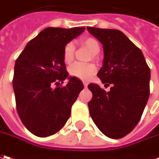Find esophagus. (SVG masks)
I'll use <instances>...</instances> for the list:
<instances>
[{
	"label": "esophagus",
	"instance_id": "esophagus-1",
	"mask_svg": "<svg viewBox=\"0 0 159 159\" xmlns=\"http://www.w3.org/2000/svg\"><path fill=\"white\" fill-rule=\"evenodd\" d=\"M83 85H84V87L86 88V87H88V82H86V81H83Z\"/></svg>",
	"mask_w": 159,
	"mask_h": 159
}]
</instances>
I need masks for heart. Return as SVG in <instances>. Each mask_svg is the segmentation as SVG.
<instances>
[{
    "mask_svg": "<svg viewBox=\"0 0 159 159\" xmlns=\"http://www.w3.org/2000/svg\"><path fill=\"white\" fill-rule=\"evenodd\" d=\"M81 44L86 46L89 50L95 55L100 51V44L98 40L94 37H84L80 40ZM75 55V46L72 42H68L64 48V61L65 64H70L73 61ZM95 66L93 64H83L80 62H76L71 64L69 69L70 76L78 78L82 80H89L95 72Z\"/></svg>",
    "mask_w": 159,
    "mask_h": 159,
    "instance_id": "1",
    "label": "heart"
}]
</instances>
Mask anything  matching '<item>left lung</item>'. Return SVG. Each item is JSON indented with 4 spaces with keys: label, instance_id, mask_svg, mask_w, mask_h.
Here are the masks:
<instances>
[{
    "label": "left lung",
    "instance_id": "8db88e82",
    "mask_svg": "<svg viewBox=\"0 0 159 159\" xmlns=\"http://www.w3.org/2000/svg\"><path fill=\"white\" fill-rule=\"evenodd\" d=\"M87 28L104 51L97 76L102 84L111 85L109 92L96 84L88 86L93 94L89 113L103 134L119 139L141 119L150 96V70L141 49L119 30Z\"/></svg>",
    "mask_w": 159,
    "mask_h": 159
}]
</instances>
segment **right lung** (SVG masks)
Wrapping results in <instances>:
<instances>
[{"mask_svg":"<svg viewBox=\"0 0 159 159\" xmlns=\"http://www.w3.org/2000/svg\"><path fill=\"white\" fill-rule=\"evenodd\" d=\"M84 30L46 28L28 42L16 60L12 82L16 111L24 125L36 136L57 133L70 118L71 106L84 89L79 79L68 77L64 61L65 45ZM66 77L69 82L60 85Z\"/></svg>","mask_w":159,"mask_h":159,"instance_id":"add662e5","label":"right lung"}]
</instances>
